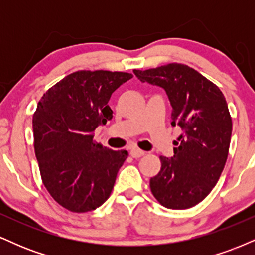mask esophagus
Here are the masks:
<instances>
[{"label":"esophagus","instance_id":"esophagus-1","mask_svg":"<svg viewBox=\"0 0 255 255\" xmlns=\"http://www.w3.org/2000/svg\"><path fill=\"white\" fill-rule=\"evenodd\" d=\"M146 153L145 151L140 150V148H136V147H133L130 150V156L133 158H139V157H142L144 154Z\"/></svg>","mask_w":255,"mask_h":255}]
</instances>
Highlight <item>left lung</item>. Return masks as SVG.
Wrapping results in <instances>:
<instances>
[{"instance_id": "1", "label": "left lung", "mask_w": 255, "mask_h": 255, "mask_svg": "<svg viewBox=\"0 0 255 255\" xmlns=\"http://www.w3.org/2000/svg\"><path fill=\"white\" fill-rule=\"evenodd\" d=\"M134 74L165 90L172 107L171 125L182 130L174 141V157H159L162 168L150 180L152 194L166 209L195 206L212 191L227 162L233 121L224 95L182 63L134 69Z\"/></svg>"}]
</instances>
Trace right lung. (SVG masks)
I'll return each instance as SVG.
<instances>
[{"mask_svg": "<svg viewBox=\"0 0 255 255\" xmlns=\"http://www.w3.org/2000/svg\"><path fill=\"white\" fill-rule=\"evenodd\" d=\"M130 73L78 71L50 87L33 114L34 152L42 181L64 209L84 213L107 201L126 150L95 141V130L113 118L111 93Z\"/></svg>", "mask_w": 255, "mask_h": 255, "instance_id": "add662e5", "label": "right lung"}]
</instances>
